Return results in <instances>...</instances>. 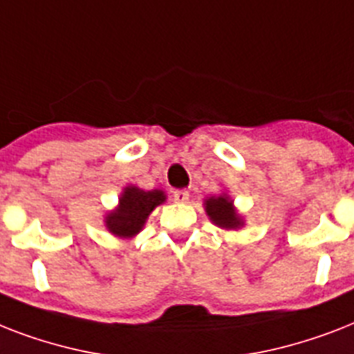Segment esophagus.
I'll use <instances>...</instances> for the list:
<instances>
[{
  "label": "esophagus",
  "mask_w": 354,
  "mask_h": 354,
  "mask_svg": "<svg viewBox=\"0 0 354 354\" xmlns=\"http://www.w3.org/2000/svg\"><path fill=\"white\" fill-rule=\"evenodd\" d=\"M172 198H174V202L183 204V202H187L189 200V191H185V189H176V191L172 193Z\"/></svg>",
  "instance_id": "1"
}]
</instances>
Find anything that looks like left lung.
Returning a JSON list of instances; mask_svg holds the SVG:
<instances>
[{"label":"left lung","instance_id":"left-lung-1","mask_svg":"<svg viewBox=\"0 0 354 354\" xmlns=\"http://www.w3.org/2000/svg\"><path fill=\"white\" fill-rule=\"evenodd\" d=\"M205 211L216 226L227 227V230L241 226V218L236 216L232 202L226 196H216V198L211 196L209 200H205Z\"/></svg>","mask_w":354,"mask_h":354}]
</instances>
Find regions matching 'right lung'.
Returning a JSON list of instances; mask_svg holds the SVG:
<instances>
[{"instance_id": "1", "label": "right lung", "mask_w": 354, "mask_h": 354, "mask_svg": "<svg viewBox=\"0 0 354 354\" xmlns=\"http://www.w3.org/2000/svg\"><path fill=\"white\" fill-rule=\"evenodd\" d=\"M163 200V191H141L138 187H127L119 200L118 209L108 215V230L119 236L136 235L143 227L150 211Z\"/></svg>"}]
</instances>
